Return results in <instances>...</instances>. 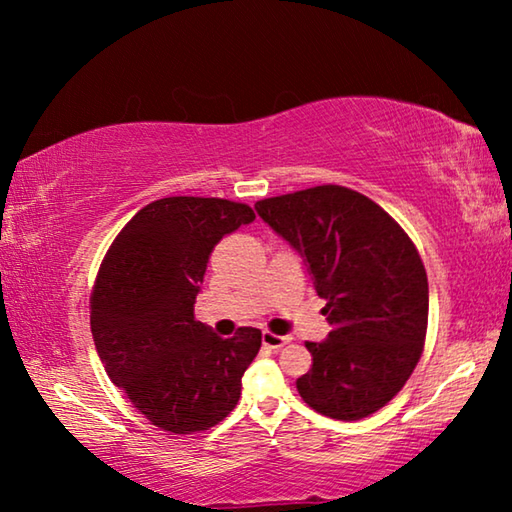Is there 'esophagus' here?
Instances as JSON below:
<instances>
[{"instance_id":"34e87169","label":"esophagus","mask_w":512,"mask_h":512,"mask_svg":"<svg viewBox=\"0 0 512 512\" xmlns=\"http://www.w3.org/2000/svg\"><path fill=\"white\" fill-rule=\"evenodd\" d=\"M291 339L289 336H277V334H271V332H264L262 334V343L266 345V348L271 350H280L282 345H287Z\"/></svg>"}]
</instances>
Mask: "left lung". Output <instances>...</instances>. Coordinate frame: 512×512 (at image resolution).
<instances>
[{
    "mask_svg": "<svg viewBox=\"0 0 512 512\" xmlns=\"http://www.w3.org/2000/svg\"><path fill=\"white\" fill-rule=\"evenodd\" d=\"M257 214L302 257L332 332L307 341L296 386L311 409L361 420L402 391L427 336L429 284L406 232L368 196L323 185L264 198Z\"/></svg>",
    "mask_w": 512,
    "mask_h": 512,
    "instance_id": "1",
    "label": "left lung"
}]
</instances>
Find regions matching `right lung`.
<instances>
[{
  "instance_id": "right-lung-1",
  "label": "right lung",
  "mask_w": 512,
  "mask_h": 512,
  "mask_svg": "<svg viewBox=\"0 0 512 512\" xmlns=\"http://www.w3.org/2000/svg\"><path fill=\"white\" fill-rule=\"evenodd\" d=\"M255 221L244 203L171 196L142 207L112 241L90 302L99 359L112 384L155 427L205 431L235 409L262 332L221 339L194 320L214 246Z\"/></svg>"
}]
</instances>
